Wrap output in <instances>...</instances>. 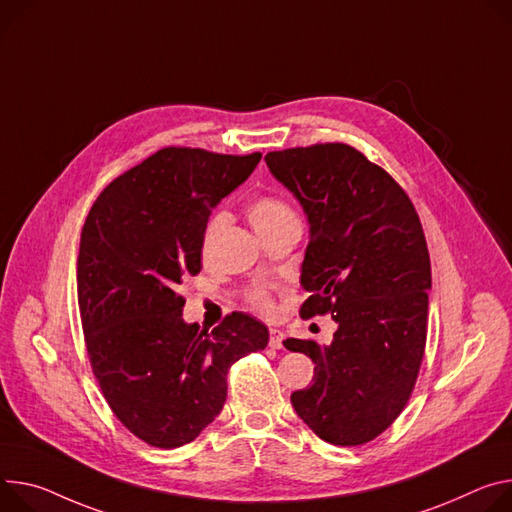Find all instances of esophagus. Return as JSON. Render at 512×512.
Listing matches in <instances>:
<instances>
[{"instance_id": "obj_1", "label": "esophagus", "mask_w": 512, "mask_h": 512, "mask_svg": "<svg viewBox=\"0 0 512 512\" xmlns=\"http://www.w3.org/2000/svg\"><path fill=\"white\" fill-rule=\"evenodd\" d=\"M284 343V333L280 329H269V347L280 349Z\"/></svg>"}]
</instances>
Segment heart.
<instances>
[{"label":"heart","instance_id":"1","mask_svg":"<svg viewBox=\"0 0 512 512\" xmlns=\"http://www.w3.org/2000/svg\"><path fill=\"white\" fill-rule=\"evenodd\" d=\"M296 218V212L292 210V206L282 200L280 196L275 194H259L257 198L251 200L249 204V220L253 224V228L259 232V235H265L267 230L280 226L288 220ZM224 224V214L222 212H216L214 216H210L206 228H204V253H208L216 232L220 230V226ZM247 302L253 310L261 312V314H269L273 310V298L267 290L263 288H255L247 294Z\"/></svg>","mask_w":512,"mask_h":512}]
</instances>
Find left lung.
I'll list each match as a JSON object with an SVG mask.
<instances>
[{
    "label": "left lung",
    "instance_id": "1",
    "mask_svg": "<svg viewBox=\"0 0 512 512\" xmlns=\"http://www.w3.org/2000/svg\"><path fill=\"white\" fill-rule=\"evenodd\" d=\"M265 161L310 222L300 316L339 324L329 347L284 341L316 365L292 404L322 441L369 443L404 410L425 357L431 259L421 218L398 181L351 145L271 151Z\"/></svg>",
    "mask_w": 512,
    "mask_h": 512
}]
</instances>
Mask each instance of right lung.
I'll list each match as a JSON object with an SVG mask.
<instances>
[{
    "instance_id": "add662e5",
    "label": "right lung",
    "mask_w": 512,
    "mask_h": 512,
    "mask_svg": "<svg viewBox=\"0 0 512 512\" xmlns=\"http://www.w3.org/2000/svg\"><path fill=\"white\" fill-rule=\"evenodd\" d=\"M261 153L167 147L116 177L91 206L77 257V300L91 371L118 421L141 441L192 443L222 410L226 374L269 333L232 312L212 331L185 324L179 286L202 269L212 208Z\"/></svg>"
}]
</instances>
